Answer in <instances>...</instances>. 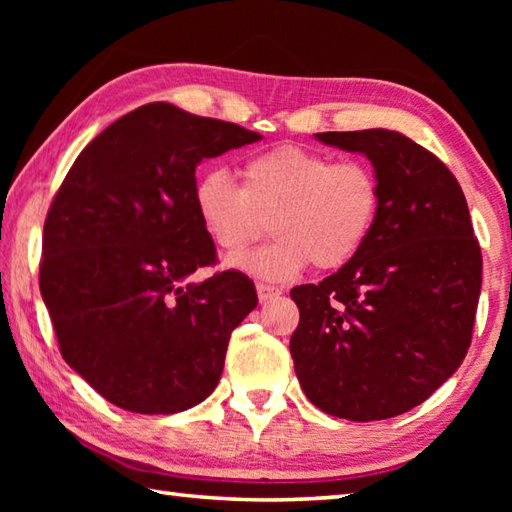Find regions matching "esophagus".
Masks as SVG:
<instances>
[{
    "label": "esophagus",
    "mask_w": 512,
    "mask_h": 512,
    "mask_svg": "<svg viewBox=\"0 0 512 512\" xmlns=\"http://www.w3.org/2000/svg\"><path fill=\"white\" fill-rule=\"evenodd\" d=\"M280 287H273V284H266V282H257V296L262 302H268L280 296Z\"/></svg>",
    "instance_id": "1"
}]
</instances>
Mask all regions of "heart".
<instances>
[{"label": "heart", "instance_id": "obj_1", "mask_svg": "<svg viewBox=\"0 0 512 512\" xmlns=\"http://www.w3.org/2000/svg\"><path fill=\"white\" fill-rule=\"evenodd\" d=\"M241 185L225 169L198 173L192 205L198 225L223 257H239L262 237L271 216L275 239L237 259L266 280H289L314 264L336 271L375 235L384 187L363 160L282 144L241 162Z\"/></svg>", "mask_w": 512, "mask_h": 512}]
</instances>
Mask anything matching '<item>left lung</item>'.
Returning <instances> with one entry per match:
<instances>
[{
	"mask_svg": "<svg viewBox=\"0 0 512 512\" xmlns=\"http://www.w3.org/2000/svg\"><path fill=\"white\" fill-rule=\"evenodd\" d=\"M363 153L384 187L368 246L291 298L293 368L309 402L336 418L386 420L422 404L472 343L481 246L463 189L436 155L384 128L318 133Z\"/></svg>",
	"mask_w": 512,
	"mask_h": 512,
	"instance_id": "8db88e82",
	"label": "left lung"
}]
</instances>
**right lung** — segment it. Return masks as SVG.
<instances>
[{"mask_svg":"<svg viewBox=\"0 0 512 512\" xmlns=\"http://www.w3.org/2000/svg\"><path fill=\"white\" fill-rule=\"evenodd\" d=\"M232 121L155 101L85 146L49 205L40 293L63 359L119 409H192L219 384L232 329L257 307L216 264L192 205L196 164L259 140Z\"/></svg>","mask_w":512,"mask_h":512,"instance_id":"1","label":"right lung"}]
</instances>
